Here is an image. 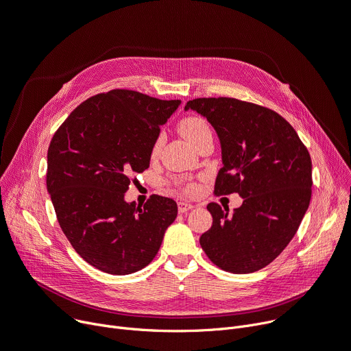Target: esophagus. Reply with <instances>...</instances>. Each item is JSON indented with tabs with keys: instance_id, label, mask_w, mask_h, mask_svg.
Listing matches in <instances>:
<instances>
[{
	"instance_id": "34e87169",
	"label": "esophagus",
	"mask_w": 351,
	"mask_h": 351,
	"mask_svg": "<svg viewBox=\"0 0 351 351\" xmlns=\"http://www.w3.org/2000/svg\"><path fill=\"white\" fill-rule=\"evenodd\" d=\"M194 208V206L193 204H190V203H186V202H180L178 203V213H187L189 210H193Z\"/></svg>"
}]
</instances>
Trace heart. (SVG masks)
Listing matches in <instances>:
<instances>
[{
  "instance_id": "obj_1",
  "label": "heart",
  "mask_w": 351,
  "mask_h": 351,
  "mask_svg": "<svg viewBox=\"0 0 351 351\" xmlns=\"http://www.w3.org/2000/svg\"><path fill=\"white\" fill-rule=\"evenodd\" d=\"M180 131H181V134L184 136V138L190 144H193L203 134H206V132H210V128L206 124V121L198 119V117H189V119L182 120V123L180 125Z\"/></svg>"
}]
</instances>
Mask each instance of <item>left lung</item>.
Listing matches in <instances>:
<instances>
[{
  "instance_id": "8db88e82",
  "label": "left lung",
  "mask_w": 351,
  "mask_h": 351,
  "mask_svg": "<svg viewBox=\"0 0 351 351\" xmlns=\"http://www.w3.org/2000/svg\"><path fill=\"white\" fill-rule=\"evenodd\" d=\"M184 110L206 117L220 138L215 195L243 198L232 214L217 203L207 206L213 226L199 244L220 269L254 273L287 247L308 208L310 154L295 130L270 108L219 97L191 99Z\"/></svg>"
}]
</instances>
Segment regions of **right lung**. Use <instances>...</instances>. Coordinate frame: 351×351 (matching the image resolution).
I'll list each match as a JSON object with an SVG mask.
<instances>
[{"mask_svg": "<svg viewBox=\"0 0 351 351\" xmlns=\"http://www.w3.org/2000/svg\"><path fill=\"white\" fill-rule=\"evenodd\" d=\"M180 99L111 90L81 103L60 125L47 154V190L65 237L95 269L136 273L153 261L177 203L153 194L127 203L130 176L149 167L160 125Z\"/></svg>", "mask_w": 351, "mask_h": 351, "instance_id": "right-lung-1", "label": "right lung"}]
</instances>
